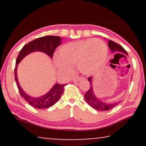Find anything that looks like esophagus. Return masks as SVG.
Instances as JSON below:
<instances>
[{
  "instance_id": "esophagus-1",
  "label": "esophagus",
  "mask_w": 146,
  "mask_h": 146,
  "mask_svg": "<svg viewBox=\"0 0 146 146\" xmlns=\"http://www.w3.org/2000/svg\"><path fill=\"white\" fill-rule=\"evenodd\" d=\"M82 79H83L82 77L78 76H75L72 80H73L74 82H78L80 80H81Z\"/></svg>"
}]
</instances>
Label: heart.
I'll list each match as a JSON object with an SVG mask.
<instances>
[{
	"mask_svg": "<svg viewBox=\"0 0 146 146\" xmlns=\"http://www.w3.org/2000/svg\"><path fill=\"white\" fill-rule=\"evenodd\" d=\"M58 55L55 56L54 62L59 70H70L71 66L77 65L84 74L92 75L98 72L105 64L108 48L100 40L90 38L64 44Z\"/></svg>",
	"mask_w": 146,
	"mask_h": 146,
	"instance_id": "heart-1",
	"label": "heart"
}]
</instances>
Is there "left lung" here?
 Returning a JSON list of instances; mask_svg holds the SVG:
<instances>
[{"label":"left lung","mask_w":146,"mask_h":146,"mask_svg":"<svg viewBox=\"0 0 146 146\" xmlns=\"http://www.w3.org/2000/svg\"><path fill=\"white\" fill-rule=\"evenodd\" d=\"M108 45L111 51V53L121 52L127 55V53L125 50L124 48L116 42H114L113 41L109 40ZM88 81L90 82V89L88 90L87 91V92L85 94L84 98L86 101L87 102V103L92 108H93L95 110H97L107 111L108 110L111 109L113 107H114L115 106H116L117 104H118V103H119V102H118L108 104L105 102L100 100L96 96L94 93L92 88V77H89Z\"/></svg>","instance_id":"8db88e82"}]
</instances>
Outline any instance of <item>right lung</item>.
<instances>
[{
    "label": "right lung",
    "instance_id": "1",
    "mask_svg": "<svg viewBox=\"0 0 146 146\" xmlns=\"http://www.w3.org/2000/svg\"><path fill=\"white\" fill-rule=\"evenodd\" d=\"M62 38L57 36H46L30 42L23 46L18 55L16 60V67L15 69V78L17 82L19 92L21 96L33 107L37 109H44L52 106L60 98L64 92V87L66 84H55L48 92L38 98L32 97L26 94L20 86L17 78L18 64L22 60L29 54L34 52H42L46 53L50 58H52L55 49L61 44Z\"/></svg>",
    "mask_w": 146,
    "mask_h": 146
}]
</instances>
